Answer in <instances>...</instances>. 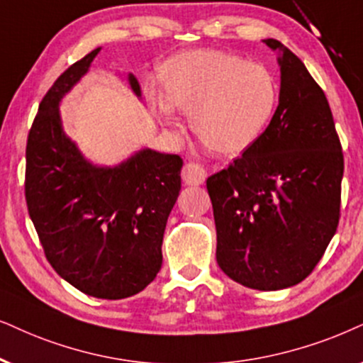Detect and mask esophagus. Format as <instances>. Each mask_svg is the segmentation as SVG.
I'll return each instance as SVG.
<instances>
[{
	"label": "esophagus",
	"mask_w": 363,
	"mask_h": 363,
	"mask_svg": "<svg viewBox=\"0 0 363 363\" xmlns=\"http://www.w3.org/2000/svg\"><path fill=\"white\" fill-rule=\"evenodd\" d=\"M206 177H208V174H206V169L201 164L187 162L182 169V179L189 186H201L206 181Z\"/></svg>",
	"instance_id": "obj_1"
}]
</instances>
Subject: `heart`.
<instances>
[{
    "mask_svg": "<svg viewBox=\"0 0 363 363\" xmlns=\"http://www.w3.org/2000/svg\"><path fill=\"white\" fill-rule=\"evenodd\" d=\"M166 94L150 86L149 100L164 125L176 110L189 113L192 132L209 150L236 155L263 135L277 110L279 84L268 68L221 50L179 53L162 67Z\"/></svg>",
    "mask_w": 363,
    "mask_h": 363,
    "instance_id": "b5f03b06",
    "label": "heart"
}]
</instances>
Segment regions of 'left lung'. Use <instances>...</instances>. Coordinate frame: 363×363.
Returning a JSON list of instances; mask_svg holds the SVG:
<instances>
[{"label":"left lung","mask_w":363,"mask_h":363,"mask_svg":"<svg viewBox=\"0 0 363 363\" xmlns=\"http://www.w3.org/2000/svg\"><path fill=\"white\" fill-rule=\"evenodd\" d=\"M279 102L263 135L206 181L216 259L242 286L274 291L313 272L337 231L343 154L332 110L305 63L278 40Z\"/></svg>","instance_id":"1"}]
</instances>
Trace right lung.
Wrapping results in <instances>:
<instances>
[{
  "instance_id": "right-lung-1",
  "label": "right lung",
  "mask_w": 363,
  "mask_h": 363,
  "mask_svg": "<svg viewBox=\"0 0 363 363\" xmlns=\"http://www.w3.org/2000/svg\"><path fill=\"white\" fill-rule=\"evenodd\" d=\"M99 52L67 68L41 100L26 144L25 192L55 272L85 295L122 300L144 290L162 266L164 231L184 162L144 147L116 166H99L67 135L60 104ZM127 82L142 99L134 73Z\"/></svg>"
}]
</instances>
